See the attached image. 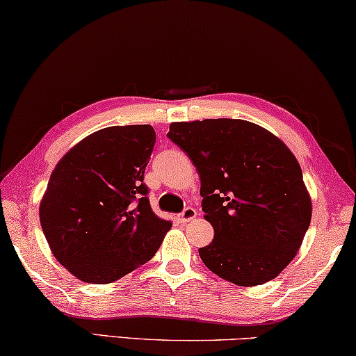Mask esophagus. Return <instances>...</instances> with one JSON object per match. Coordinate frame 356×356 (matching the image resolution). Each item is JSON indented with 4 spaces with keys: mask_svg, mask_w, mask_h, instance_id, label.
Wrapping results in <instances>:
<instances>
[{
    "mask_svg": "<svg viewBox=\"0 0 356 356\" xmlns=\"http://www.w3.org/2000/svg\"><path fill=\"white\" fill-rule=\"evenodd\" d=\"M196 216H198V212H196V209L195 207H185L184 209V212L180 213V222L182 223H187V222H190V220H193V218H196Z\"/></svg>",
    "mask_w": 356,
    "mask_h": 356,
    "instance_id": "1",
    "label": "esophagus"
}]
</instances>
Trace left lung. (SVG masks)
I'll return each instance as SVG.
<instances>
[{
	"instance_id": "8db88e82",
	"label": "left lung",
	"mask_w": 356,
	"mask_h": 356,
	"mask_svg": "<svg viewBox=\"0 0 356 356\" xmlns=\"http://www.w3.org/2000/svg\"><path fill=\"white\" fill-rule=\"evenodd\" d=\"M168 138L193 161L213 239L202 263L241 286L273 280L300 250L312 217L301 166L268 129L239 118L176 122Z\"/></svg>"
}]
</instances>
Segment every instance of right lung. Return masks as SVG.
Wrapping results in <instances>:
<instances>
[{"instance_id":"1","label":"right lung","mask_w":356,"mask_h":356,"mask_svg":"<svg viewBox=\"0 0 356 356\" xmlns=\"http://www.w3.org/2000/svg\"><path fill=\"white\" fill-rule=\"evenodd\" d=\"M150 125L90 134L56 163L39 204L54 257L87 284H111L155 255L171 222L152 211L144 172Z\"/></svg>"}]
</instances>
